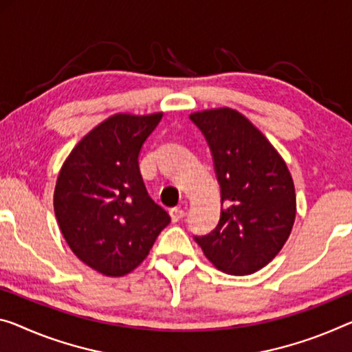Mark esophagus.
Instances as JSON below:
<instances>
[{
    "label": "esophagus",
    "mask_w": 352,
    "mask_h": 352,
    "mask_svg": "<svg viewBox=\"0 0 352 352\" xmlns=\"http://www.w3.org/2000/svg\"><path fill=\"white\" fill-rule=\"evenodd\" d=\"M170 215H171L173 221H179L184 217V215H186V210H184L182 208H171Z\"/></svg>",
    "instance_id": "obj_1"
}]
</instances>
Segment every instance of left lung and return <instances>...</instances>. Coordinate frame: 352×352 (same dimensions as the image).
<instances>
[{"label": "left lung", "mask_w": 352, "mask_h": 352, "mask_svg": "<svg viewBox=\"0 0 352 352\" xmlns=\"http://www.w3.org/2000/svg\"><path fill=\"white\" fill-rule=\"evenodd\" d=\"M190 120L209 144L223 206L215 230L195 241L221 272H256L278 255L293 230V177L274 146L239 111L215 108L192 113Z\"/></svg>", "instance_id": "1"}]
</instances>
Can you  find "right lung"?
Returning <instances> with one entry per match:
<instances>
[{"instance_id": "add662e5", "label": "right lung", "mask_w": 352, "mask_h": 352, "mask_svg": "<svg viewBox=\"0 0 352 352\" xmlns=\"http://www.w3.org/2000/svg\"><path fill=\"white\" fill-rule=\"evenodd\" d=\"M162 113H120L85 135L59 171L53 206L78 259L121 277L148 256L170 215L146 190L138 155Z\"/></svg>"}]
</instances>
